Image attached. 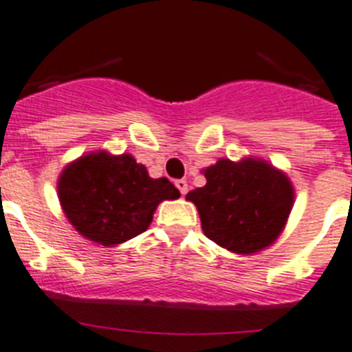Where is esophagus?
Segmentation results:
<instances>
[{"label": "esophagus", "mask_w": 352, "mask_h": 352, "mask_svg": "<svg viewBox=\"0 0 352 352\" xmlns=\"http://www.w3.org/2000/svg\"><path fill=\"white\" fill-rule=\"evenodd\" d=\"M176 187H178V190L182 192V196H185V194L188 192V183L185 182V179H178V182H176Z\"/></svg>", "instance_id": "34e87169"}]
</instances>
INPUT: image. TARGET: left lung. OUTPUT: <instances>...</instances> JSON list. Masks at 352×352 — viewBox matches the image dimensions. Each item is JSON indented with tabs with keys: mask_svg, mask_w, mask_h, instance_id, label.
<instances>
[{
	"mask_svg": "<svg viewBox=\"0 0 352 352\" xmlns=\"http://www.w3.org/2000/svg\"><path fill=\"white\" fill-rule=\"evenodd\" d=\"M205 187L190 190L205 235L236 254L270 248L287 226L294 185L287 173L263 158H221L203 169Z\"/></svg>",
	"mask_w": 352,
	"mask_h": 352,
	"instance_id": "8db88e82",
	"label": "left lung"
}]
</instances>
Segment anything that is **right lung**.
<instances>
[{
  "instance_id": "add662e5",
  "label": "right lung",
  "mask_w": 352,
  "mask_h": 352,
  "mask_svg": "<svg viewBox=\"0 0 352 352\" xmlns=\"http://www.w3.org/2000/svg\"><path fill=\"white\" fill-rule=\"evenodd\" d=\"M60 206L90 242L113 248L149 228L162 201L179 197L167 178H151L128 153L99 149L69 162L56 182Z\"/></svg>"
}]
</instances>
